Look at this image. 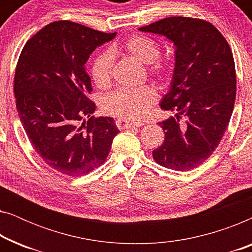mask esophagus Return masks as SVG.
Masks as SVG:
<instances>
[{
  "mask_svg": "<svg viewBox=\"0 0 252 252\" xmlns=\"http://www.w3.org/2000/svg\"><path fill=\"white\" fill-rule=\"evenodd\" d=\"M116 125L119 129H127V128H133V127H141L144 125L143 123H129L125 119H117Z\"/></svg>",
  "mask_w": 252,
  "mask_h": 252,
  "instance_id": "obj_1",
  "label": "esophagus"
}]
</instances>
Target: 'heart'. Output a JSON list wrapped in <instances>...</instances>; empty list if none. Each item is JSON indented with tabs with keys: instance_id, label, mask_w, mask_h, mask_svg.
<instances>
[{
	"instance_id": "1",
	"label": "heart",
	"mask_w": 252,
	"mask_h": 252,
	"mask_svg": "<svg viewBox=\"0 0 252 252\" xmlns=\"http://www.w3.org/2000/svg\"><path fill=\"white\" fill-rule=\"evenodd\" d=\"M119 48L112 46L110 50L97 54L92 63V77L98 88H108L111 85L115 54ZM124 53L142 64H147L149 75L161 82L166 81L171 66L160 60V48L156 41L142 34H134L120 47ZM157 101V93L150 86L136 89H117L103 101L102 108L106 115L118 117L129 122H139L149 112Z\"/></svg>"
}]
</instances>
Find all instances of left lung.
I'll list each match as a JSON object with an SVG mask.
<instances>
[{"mask_svg": "<svg viewBox=\"0 0 252 252\" xmlns=\"http://www.w3.org/2000/svg\"><path fill=\"white\" fill-rule=\"evenodd\" d=\"M139 30L166 36L175 46L173 77L160 108L177 115L158 123L165 140L153 157L171 170H191L217 149L233 113L236 73L232 49L203 19L168 17Z\"/></svg>", "mask_w": 252, "mask_h": 252, "instance_id": "left-lung-1", "label": "left lung"}]
</instances>
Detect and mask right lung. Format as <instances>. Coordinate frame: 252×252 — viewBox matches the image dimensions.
Wrapping results in <instances>:
<instances>
[{
    "mask_svg": "<svg viewBox=\"0 0 252 252\" xmlns=\"http://www.w3.org/2000/svg\"><path fill=\"white\" fill-rule=\"evenodd\" d=\"M116 34L60 20L40 30L20 53L13 84L20 122L44 163L65 175L101 166L119 133L111 117L93 116L85 67L89 55Z\"/></svg>",
    "mask_w": 252,
    "mask_h": 252,
    "instance_id": "add662e5",
    "label": "right lung"
}]
</instances>
